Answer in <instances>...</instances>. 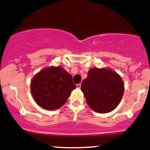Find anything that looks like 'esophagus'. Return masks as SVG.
<instances>
[{
	"mask_svg": "<svg viewBox=\"0 0 150 150\" xmlns=\"http://www.w3.org/2000/svg\"><path fill=\"white\" fill-rule=\"evenodd\" d=\"M81 83H79V84H77L76 85V88H81Z\"/></svg>",
	"mask_w": 150,
	"mask_h": 150,
	"instance_id": "1",
	"label": "esophagus"
}]
</instances>
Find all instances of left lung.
<instances>
[{
  "instance_id": "8db88e82",
  "label": "left lung",
  "mask_w": 150,
  "mask_h": 150,
  "mask_svg": "<svg viewBox=\"0 0 150 150\" xmlns=\"http://www.w3.org/2000/svg\"><path fill=\"white\" fill-rule=\"evenodd\" d=\"M81 89L88 106L98 113L112 112L120 103L124 84L117 72L110 69H91Z\"/></svg>"
}]
</instances>
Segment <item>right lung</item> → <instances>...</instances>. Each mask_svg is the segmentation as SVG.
<instances>
[{"label": "right lung", "instance_id": "add662e5", "mask_svg": "<svg viewBox=\"0 0 150 150\" xmlns=\"http://www.w3.org/2000/svg\"><path fill=\"white\" fill-rule=\"evenodd\" d=\"M72 76L60 66L42 69L31 81V91L37 105L47 110L59 109L76 89Z\"/></svg>", "mask_w": 150, "mask_h": 150}]
</instances>
